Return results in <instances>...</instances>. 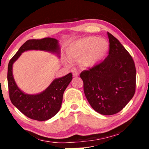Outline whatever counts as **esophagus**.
Segmentation results:
<instances>
[{
    "instance_id": "1",
    "label": "esophagus",
    "mask_w": 149,
    "mask_h": 149,
    "mask_svg": "<svg viewBox=\"0 0 149 149\" xmlns=\"http://www.w3.org/2000/svg\"><path fill=\"white\" fill-rule=\"evenodd\" d=\"M72 74H73V76H74V77H78L79 75V72H77V71L75 70H72Z\"/></svg>"
}]
</instances>
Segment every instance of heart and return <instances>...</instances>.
<instances>
[{
	"label": "heart",
	"instance_id": "obj_1",
	"mask_svg": "<svg viewBox=\"0 0 149 149\" xmlns=\"http://www.w3.org/2000/svg\"><path fill=\"white\" fill-rule=\"evenodd\" d=\"M109 48V42L105 38L87 36L69 44L66 49V54L70 61H79L82 68H92L104 60ZM64 62L70 65L68 60H65Z\"/></svg>",
	"mask_w": 149,
	"mask_h": 149
}]
</instances>
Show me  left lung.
<instances>
[{
  "label": "left lung",
  "instance_id": "8db88e82",
  "mask_svg": "<svg viewBox=\"0 0 149 149\" xmlns=\"http://www.w3.org/2000/svg\"><path fill=\"white\" fill-rule=\"evenodd\" d=\"M109 54L104 61L80 77L85 97L91 107L104 115L121 111L135 93L136 71L129 53L111 33Z\"/></svg>",
  "mask_w": 149,
  "mask_h": 149
}]
</instances>
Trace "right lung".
<instances>
[{"label": "right lung", "mask_w": 149, "mask_h": 149, "mask_svg": "<svg viewBox=\"0 0 149 149\" xmlns=\"http://www.w3.org/2000/svg\"><path fill=\"white\" fill-rule=\"evenodd\" d=\"M30 50H39L60 55L59 41L54 38L30 39L22 45L8 65L7 81L9 97L11 102L26 117L36 121H46L58 113L62 105L65 89L72 79V73L55 79L41 92L28 94L21 90L16 84L13 74V65L22 53Z\"/></svg>", "instance_id": "add662e5"}]
</instances>
